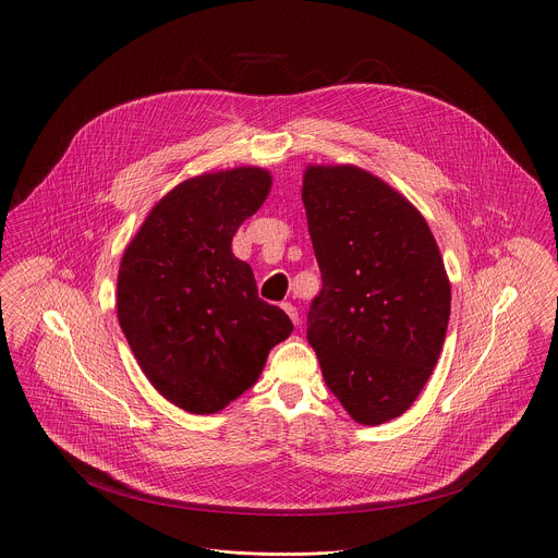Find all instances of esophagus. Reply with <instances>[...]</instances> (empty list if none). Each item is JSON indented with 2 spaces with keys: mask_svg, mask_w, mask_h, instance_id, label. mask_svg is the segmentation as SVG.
I'll return each mask as SVG.
<instances>
[{
  "mask_svg": "<svg viewBox=\"0 0 558 558\" xmlns=\"http://www.w3.org/2000/svg\"><path fill=\"white\" fill-rule=\"evenodd\" d=\"M282 310H284V314L291 318L293 325H299V320H301V318H299V310H295L291 303H282Z\"/></svg>",
  "mask_w": 558,
  "mask_h": 558,
  "instance_id": "esophagus-1",
  "label": "esophagus"
}]
</instances>
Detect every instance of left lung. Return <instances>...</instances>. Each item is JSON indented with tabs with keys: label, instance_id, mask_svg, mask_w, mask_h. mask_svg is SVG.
Here are the masks:
<instances>
[{
	"label": "left lung",
	"instance_id": "obj_1",
	"mask_svg": "<svg viewBox=\"0 0 558 558\" xmlns=\"http://www.w3.org/2000/svg\"><path fill=\"white\" fill-rule=\"evenodd\" d=\"M303 204L323 289L307 341L348 415H403L447 337L451 282L424 215L359 166H307Z\"/></svg>",
	"mask_w": 558,
	"mask_h": 558
}]
</instances>
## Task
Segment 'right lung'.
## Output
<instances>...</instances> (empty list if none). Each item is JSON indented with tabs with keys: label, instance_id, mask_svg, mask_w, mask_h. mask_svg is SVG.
I'll list each match as a JSON object with an SVG mask.
<instances>
[{
	"label": "right lung",
	"instance_id": "add662e5",
	"mask_svg": "<svg viewBox=\"0 0 558 558\" xmlns=\"http://www.w3.org/2000/svg\"><path fill=\"white\" fill-rule=\"evenodd\" d=\"M271 174L240 166L185 179L128 244L117 314L150 384L185 413L213 415L248 390L293 325L257 299L251 267L231 251L265 204Z\"/></svg>",
	"mask_w": 558,
	"mask_h": 558
}]
</instances>
